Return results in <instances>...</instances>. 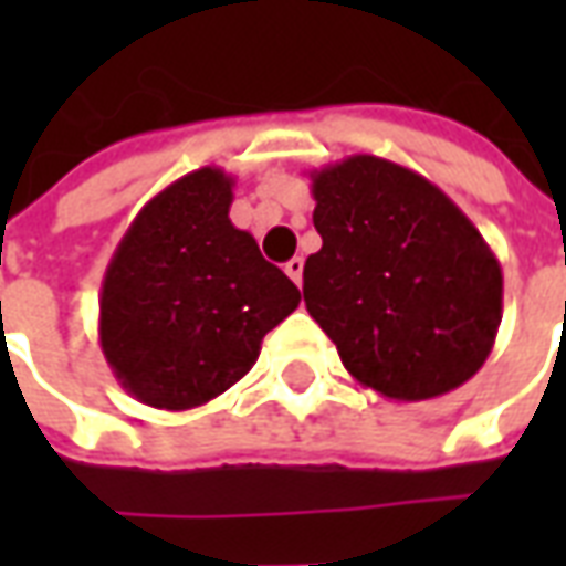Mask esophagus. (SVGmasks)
<instances>
[{
	"instance_id": "obj_1",
	"label": "esophagus",
	"mask_w": 566,
	"mask_h": 566,
	"mask_svg": "<svg viewBox=\"0 0 566 566\" xmlns=\"http://www.w3.org/2000/svg\"><path fill=\"white\" fill-rule=\"evenodd\" d=\"M284 272H287V275L294 279L296 287H300V284H303V258L287 260V263H284Z\"/></svg>"
}]
</instances>
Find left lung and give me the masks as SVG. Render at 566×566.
<instances>
[{"instance_id": "obj_1", "label": "left lung", "mask_w": 566, "mask_h": 566, "mask_svg": "<svg viewBox=\"0 0 566 566\" xmlns=\"http://www.w3.org/2000/svg\"><path fill=\"white\" fill-rule=\"evenodd\" d=\"M312 178L321 251L303 296L345 369L388 400H433L473 379L503 318L500 260L424 175L352 154Z\"/></svg>"}]
</instances>
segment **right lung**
<instances>
[{"label":"right lung","instance_id":"1","mask_svg":"<svg viewBox=\"0 0 566 566\" xmlns=\"http://www.w3.org/2000/svg\"><path fill=\"white\" fill-rule=\"evenodd\" d=\"M233 175L202 166L133 218L99 291V345L139 403L185 412L233 388L300 291L230 221Z\"/></svg>","mask_w":566,"mask_h":566}]
</instances>
